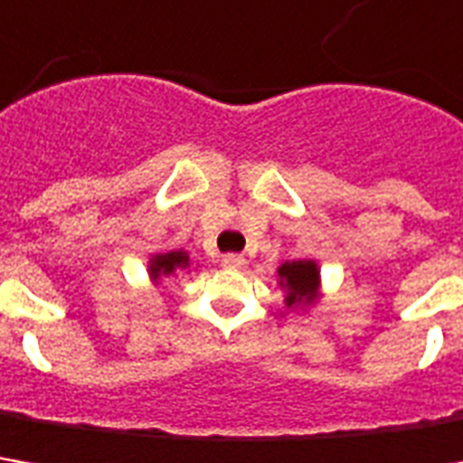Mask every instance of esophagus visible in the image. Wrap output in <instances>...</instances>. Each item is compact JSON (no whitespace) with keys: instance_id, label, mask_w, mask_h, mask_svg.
<instances>
[{"instance_id":"obj_1","label":"esophagus","mask_w":463,"mask_h":463,"mask_svg":"<svg viewBox=\"0 0 463 463\" xmlns=\"http://www.w3.org/2000/svg\"><path fill=\"white\" fill-rule=\"evenodd\" d=\"M222 262H224V268L229 269H241L247 260H244L241 254H224V257H222Z\"/></svg>"}]
</instances>
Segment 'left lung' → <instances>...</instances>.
<instances>
[{
    "label": "left lung",
    "instance_id": "obj_1",
    "mask_svg": "<svg viewBox=\"0 0 463 463\" xmlns=\"http://www.w3.org/2000/svg\"><path fill=\"white\" fill-rule=\"evenodd\" d=\"M278 285L285 290L288 308H311L321 298V269L316 260H293L278 268Z\"/></svg>",
    "mask_w": 463,
    "mask_h": 463
}]
</instances>
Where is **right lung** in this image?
Segmentation results:
<instances>
[{"mask_svg":"<svg viewBox=\"0 0 463 463\" xmlns=\"http://www.w3.org/2000/svg\"><path fill=\"white\" fill-rule=\"evenodd\" d=\"M188 268H191V257L185 250H167V252L152 254L147 275H150L152 285H160L163 278H175L178 272Z\"/></svg>","mask_w":463,"mask_h":463,"instance_id":"obj_1","label":"right lung"}]
</instances>
